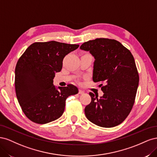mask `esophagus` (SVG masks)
Here are the masks:
<instances>
[{"mask_svg": "<svg viewBox=\"0 0 157 157\" xmlns=\"http://www.w3.org/2000/svg\"><path fill=\"white\" fill-rule=\"evenodd\" d=\"M78 94H84V92L83 91V90H79Z\"/></svg>", "mask_w": 157, "mask_h": 157, "instance_id": "obj_1", "label": "esophagus"}]
</instances>
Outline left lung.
Instances as JSON below:
<instances>
[{
	"label": "left lung",
	"instance_id": "1",
	"mask_svg": "<svg viewBox=\"0 0 157 157\" xmlns=\"http://www.w3.org/2000/svg\"><path fill=\"white\" fill-rule=\"evenodd\" d=\"M80 48L94 57L93 80L103 96L90 92L92 101L84 109L88 119L97 126L115 127L124 121L134 105L139 75L129 50L114 39H96L84 42Z\"/></svg>",
	"mask_w": 157,
	"mask_h": 157
}]
</instances>
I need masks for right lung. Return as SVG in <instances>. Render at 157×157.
<instances>
[{"label":"right lung","mask_w":157,"mask_h":157,"mask_svg":"<svg viewBox=\"0 0 157 157\" xmlns=\"http://www.w3.org/2000/svg\"><path fill=\"white\" fill-rule=\"evenodd\" d=\"M56 41L35 42L18 59L15 69V88L23 112L31 121L44 124L59 118L65 110V101L77 94L73 84L54 85L56 73L62 69L64 57L78 48Z\"/></svg>","instance_id":"right-lung-1"}]
</instances>
